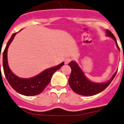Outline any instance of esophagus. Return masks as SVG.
<instances>
[{
    "mask_svg": "<svg viewBox=\"0 0 124 124\" xmlns=\"http://www.w3.org/2000/svg\"><path fill=\"white\" fill-rule=\"evenodd\" d=\"M71 58H69V57H68V58H66V59H65V60H64V62H65V64H67L68 63H69V62H71Z\"/></svg>",
    "mask_w": 124,
    "mask_h": 124,
    "instance_id": "1",
    "label": "esophagus"
}]
</instances>
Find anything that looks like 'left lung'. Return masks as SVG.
Returning <instances> with one entry per match:
<instances>
[{
	"mask_svg": "<svg viewBox=\"0 0 124 124\" xmlns=\"http://www.w3.org/2000/svg\"><path fill=\"white\" fill-rule=\"evenodd\" d=\"M106 32L108 36L111 37L116 43V47L120 50L118 46L116 38L114 35L109 30H106ZM69 65L71 68V73L69 79V85L72 88V90L76 93L85 96H92L96 95L100 93L105 89L110 84L115 76L116 75L117 71L115 72L109 81L103 83H97L92 82L88 80L85 76L80 67L78 66V64L74 61L69 63Z\"/></svg>",
	"mask_w": 124,
	"mask_h": 124,
	"instance_id": "obj_1",
	"label": "left lung"
}]
</instances>
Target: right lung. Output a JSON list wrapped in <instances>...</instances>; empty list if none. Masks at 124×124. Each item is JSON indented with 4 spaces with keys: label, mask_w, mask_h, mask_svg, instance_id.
I'll return each instance as SVG.
<instances>
[{
    "label": "right lung",
    "mask_w": 124,
    "mask_h": 124,
    "mask_svg": "<svg viewBox=\"0 0 124 124\" xmlns=\"http://www.w3.org/2000/svg\"><path fill=\"white\" fill-rule=\"evenodd\" d=\"M16 33H14L7 43L3 52V69L6 78L12 88L18 93L27 96H32L41 93L50 82L52 76L55 71L59 69L64 62L55 67L49 68L31 78H21L13 74L9 67L8 62V49Z\"/></svg>",
    "instance_id": "obj_1"
}]
</instances>
